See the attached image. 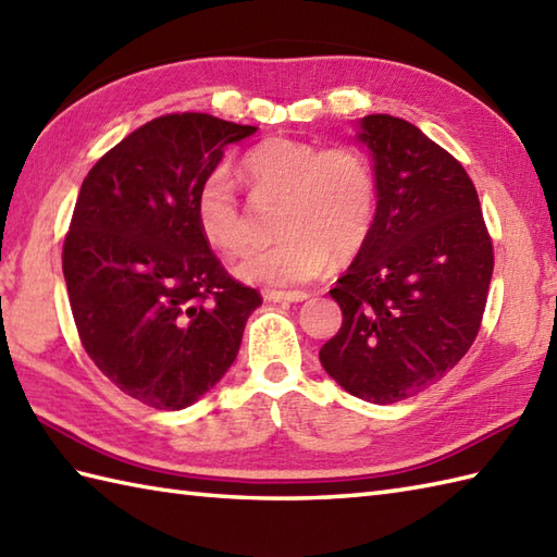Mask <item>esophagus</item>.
Returning a JSON list of instances; mask_svg holds the SVG:
<instances>
[{
  "label": "esophagus",
  "instance_id": "obj_1",
  "mask_svg": "<svg viewBox=\"0 0 557 557\" xmlns=\"http://www.w3.org/2000/svg\"><path fill=\"white\" fill-rule=\"evenodd\" d=\"M265 299L272 304H282V301L297 304V301L309 299V294L306 292H265Z\"/></svg>",
  "mask_w": 557,
  "mask_h": 557
}]
</instances>
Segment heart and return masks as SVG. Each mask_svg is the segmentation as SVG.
<instances>
[{"mask_svg": "<svg viewBox=\"0 0 557 557\" xmlns=\"http://www.w3.org/2000/svg\"><path fill=\"white\" fill-rule=\"evenodd\" d=\"M258 196H285L277 230L285 239L248 256L236 268L246 282L292 287L323 275L330 260L347 263L369 239L375 212V176L351 148H318L306 140L270 138L244 160ZM200 236L224 256H242L253 242L251 218L222 170L196 194Z\"/></svg>", "mask_w": 557, "mask_h": 557, "instance_id": "heart-1", "label": "heart"}]
</instances>
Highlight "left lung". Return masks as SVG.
Masks as SVG:
<instances>
[{
  "mask_svg": "<svg viewBox=\"0 0 557 557\" xmlns=\"http://www.w3.org/2000/svg\"><path fill=\"white\" fill-rule=\"evenodd\" d=\"M357 140L373 162L375 218L330 289L342 327L318 357L349 395L395 405L441 381L474 345L493 244L469 174L419 126L369 114Z\"/></svg>",
  "mask_w": 557,
  "mask_h": 557,
  "instance_id": "left-lung-1",
  "label": "left lung"
}]
</instances>
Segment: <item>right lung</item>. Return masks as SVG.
<instances>
[{
  "label": "right lung",
  "mask_w": 557,
  "mask_h": 557,
  "mask_svg": "<svg viewBox=\"0 0 557 557\" xmlns=\"http://www.w3.org/2000/svg\"><path fill=\"white\" fill-rule=\"evenodd\" d=\"M164 114L128 134L81 184L62 268L88 357L144 405L184 409L239 354L260 294L227 275L196 224V194L224 148L256 134Z\"/></svg>",
  "instance_id": "1"
}]
</instances>
